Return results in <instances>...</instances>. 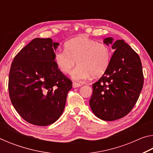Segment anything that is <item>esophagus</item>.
Wrapping results in <instances>:
<instances>
[{"label": "esophagus", "instance_id": "1", "mask_svg": "<svg viewBox=\"0 0 153 153\" xmlns=\"http://www.w3.org/2000/svg\"><path fill=\"white\" fill-rule=\"evenodd\" d=\"M72 86H73V88H78L79 86H81L82 85L80 84H78V83H77V82H73V84H72Z\"/></svg>", "mask_w": 153, "mask_h": 153}]
</instances>
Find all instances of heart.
I'll return each mask as SVG.
<instances>
[{
  "label": "heart",
  "instance_id": "b5f03b06",
  "mask_svg": "<svg viewBox=\"0 0 153 153\" xmlns=\"http://www.w3.org/2000/svg\"><path fill=\"white\" fill-rule=\"evenodd\" d=\"M65 48L56 52L55 62L63 74L69 73L77 63V66L71 73L74 79L84 81L91 75L100 76L109 65L111 49L103 43L80 36L67 41Z\"/></svg>",
  "mask_w": 153,
  "mask_h": 153
}]
</instances>
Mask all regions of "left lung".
Masks as SVG:
<instances>
[{
  "label": "left lung",
  "mask_w": 153,
  "mask_h": 153,
  "mask_svg": "<svg viewBox=\"0 0 153 153\" xmlns=\"http://www.w3.org/2000/svg\"><path fill=\"white\" fill-rule=\"evenodd\" d=\"M106 45L115 51L102 76L92 84L90 106L98 118L114 121L130 112L143 87L144 77L140 59L123 40L115 42L108 37Z\"/></svg>",
  "instance_id": "8db88e82"
}]
</instances>
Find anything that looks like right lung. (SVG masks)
Here are the masks:
<instances>
[{"label":"right lung","mask_w":153,"mask_h":153,"mask_svg":"<svg viewBox=\"0 0 153 153\" xmlns=\"http://www.w3.org/2000/svg\"><path fill=\"white\" fill-rule=\"evenodd\" d=\"M59 43L35 38L12 62L9 92L12 105L28 123L46 126L61 117L72 82L59 70L55 52Z\"/></svg>","instance_id":"obj_1"}]
</instances>
